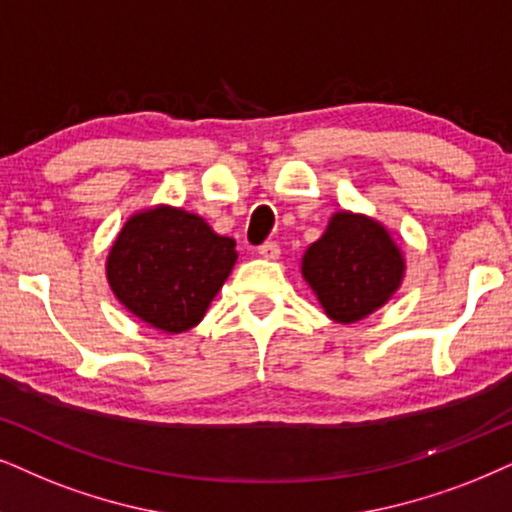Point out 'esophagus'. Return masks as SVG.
Masks as SVG:
<instances>
[{"mask_svg":"<svg viewBox=\"0 0 512 512\" xmlns=\"http://www.w3.org/2000/svg\"><path fill=\"white\" fill-rule=\"evenodd\" d=\"M257 255L264 257V260H278V255H281V248L274 241H267L262 243L260 248H257Z\"/></svg>","mask_w":512,"mask_h":512,"instance_id":"1","label":"esophagus"}]
</instances>
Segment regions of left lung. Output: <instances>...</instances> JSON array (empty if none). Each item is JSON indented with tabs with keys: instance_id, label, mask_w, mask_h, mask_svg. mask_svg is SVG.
Listing matches in <instances>:
<instances>
[{
	"instance_id": "obj_1",
	"label": "left lung",
	"mask_w": 512,
	"mask_h": 512,
	"mask_svg": "<svg viewBox=\"0 0 512 512\" xmlns=\"http://www.w3.org/2000/svg\"><path fill=\"white\" fill-rule=\"evenodd\" d=\"M406 274L404 252L378 219L340 210L302 255V276L328 319L357 323L392 300Z\"/></svg>"
}]
</instances>
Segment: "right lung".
<instances>
[{"mask_svg": "<svg viewBox=\"0 0 512 512\" xmlns=\"http://www.w3.org/2000/svg\"><path fill=\"white\" fill-rule=\"evenodd\" d=\"M238 260L236 241L172 205L134 212L106 257L113 295L155 331L184 333L203 321Z\"/></svg>", "mask_w": 512, "mask_h": 512, "instance_id": "right-lung-1", "label": "right lung"}]
</instances>
